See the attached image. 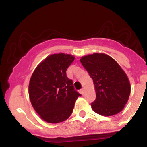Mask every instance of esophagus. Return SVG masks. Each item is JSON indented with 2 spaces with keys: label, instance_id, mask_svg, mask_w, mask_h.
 <instances>
[{
  "label": "esophagus",
  "instance_id": "1",
  "mask_svg": "<svg viewBox=\"0 0 147 147\" xmlns=\"http://www.w3.org/2000/svg\"><path fill=\"white\" fill-rule=\"evenodd\" d=\"M80 93L82 94V95H84V93H85V90H84V88L81 89V90H80Z\"/></svg>",
  "mask_w": 147,
  "mask_h": 147
}]
</instances>
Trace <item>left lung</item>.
Listing matches in <instances>:
<instances>
[{"label":"left lung","instance_id":"8db88e82","mask_svg":"<svg viewBox=\"0 0 147 147\" xmlns=\"http://www.w3.org/2000/svg\"><path fill=\"white\" fill-rule=\"evenodd\" d=\"M80 61L95 85L96 99L91 104L92 110L103 116L119 113L131 92L129 78L120 65L104 53L84 56Z\"/></svg>","mask_w":147,"mask_h":147}]
</instances>
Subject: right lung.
Instances as JSON below:
<instances>
[{
	"label": "right lung",
	"mask_w": 147,
	"mask_h": 147,
	"mask_svg": "<svg viewBox=\"0 0 147 147\" xmlns=\"http://www.w3.org/2000/svg\"><path fill=\"white\" fill-rule=\"evenodd\" d=\"M75 57L53 54L47 57L33 72L29 97L35 111L48 123L62 122L71 115L75 101L82 95L75 90L66 70Z\"/></svg>",
	"instance_id": "1"
}]
</instances>
